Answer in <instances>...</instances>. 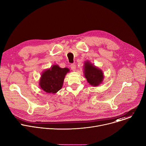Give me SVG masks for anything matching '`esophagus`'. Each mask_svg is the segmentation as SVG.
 Returning a JSON list of instances; mask_svg holds the SVG:
<instances>
[{
  "label": "esophagus",
  "mask_w": 146,
  "mask_h": 146,
  "mask_svg": "<svg viewBox=\"0 0 146 146\" xmlns=\"http://www.w3.org/2000/svg\"><path fill=\"white\" fill-rule=\"evenodd\" d=\"M70 68L73 71H75L76 69V66L75 64H71L70 65Z\"/></svg>",
  "instance_id": "obj_1"
}]
</instances>
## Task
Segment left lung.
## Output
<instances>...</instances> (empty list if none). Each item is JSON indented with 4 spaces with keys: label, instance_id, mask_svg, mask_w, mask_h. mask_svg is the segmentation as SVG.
<instances>
[{
    "label": "left lung",
    "instance_id": "1",
    "mask_svg": "<svg viewBox=\"0 0 146 146\" xmlns=\"http://www.w3.org/2000/svg\"><path fill=\"white\" fill-rule=\"evenodd\" d=\"M84 74L89 84L96 87L102 84L104 79V73L103 71L92 64L89 60L84 62Z\"/></svg>",
    "mask_w": 146,
    "mask_h": 146
}]
</instances>
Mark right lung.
Here are the masks:
<instances>
[{
    "mask_svg": "<svg viewBox=\"0 0 146 146\" xmlns=\"http://www.w3.org/2000/svg\"><path fill=\"white\" fill-rule=\"evenodd\" d=\"M69 72L68 68L53 65L41 73L38 83L40 88L48 94H56L62 88L65 76Z\"/></svg>",
    "mask_w": 146,
    "mask_h": 146,
    "instance_id": "1",
    "label": "right lung"
}]
</instances>
